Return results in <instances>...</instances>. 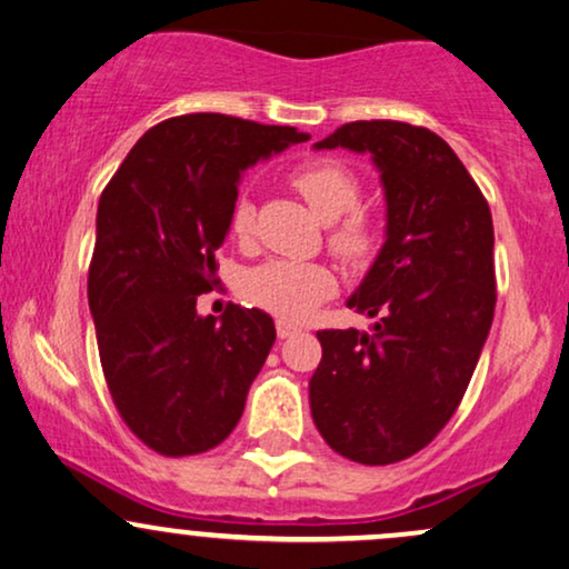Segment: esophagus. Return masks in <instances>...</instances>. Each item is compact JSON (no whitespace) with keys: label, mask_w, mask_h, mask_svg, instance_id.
Instances as JSON below:
<instances>
[{"label":"esophagus","mask_w":569,"mask_h":569,"mask_svg":"<svg viewBox=\"0 0 569 569\" xmlns=\"http://www.w3.org/2000/svg\"><path fill=\"white\" fill-rule=\"evenodd\" d=\"M298 332H300V327L296 325V321H284V319L277 321V335H279V338H292V335H298Z\"/></svg>","instance_id":"34e87169"}]
</instances>
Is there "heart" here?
Listing matches in <instances>:
<instances>
[{
	"label": "heart",
	"mask_w": 569,
	"mask_h": 569,
	"mask_svg": "<svg viewBox=\"0 0 569 569\" xmlns=\"http://www.w3.org/2000/svg\"><path fill=\"white\" fill-rule=\"evenodd\" d=\"M292 184L313 213L329 229V244L346 261H361L375 244V227L369 216L361 213L359 177L338 160H313L298 168ZM252 202L240 198L231 208V231L237 237H248L252 231ZM244 298L250 303L266 308L282 319H306L317 311L321 300L335 292L332 271L317 263H290L269 261L252 269L244 277Z\"/></svg>",
	"instance_id": "obj_1"
}]
</instances>
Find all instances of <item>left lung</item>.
I'll return each instance as SVG.
<instances>
[{"mask_svg": "<svg viewBox=\"0 0 569 569\" xmlns=\"http://www.w3.org/2000/svg\"><path fill=\"white\" fill-rule=\"evenodd\" d=\"M369 156L385 194V242L346 303L369 329L317 332L311 413L361 465L422 451L453 417L496 308L493 219L456 152L422 126L356 121L313 150Z\"/></svg>", "mask_w": 569, "mask_h": 569, "instance_id": "1", "label": "left lung"}]
</instances>
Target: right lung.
<instances>
[{
  "instance_id": "right-lung-1",
  "label": "right lung",
  "mask_w": 569,
  "mask_h": 569,
  "mask_svg": "<svg viewBox=\"0 0 569 569\" xmlns=\"http://www.w3.org/2000/svg\"><path fill=\"white\" fill-rule=\"evenodd\" d=\"M306 139L292 126L177 116L144 131L104 187L89 311L110 396L152 451L202 453L240 422L277 329L261 308L234 303L200 317L198 296L219 282L237 181Z\"/></svg>"
}]
</instances>
